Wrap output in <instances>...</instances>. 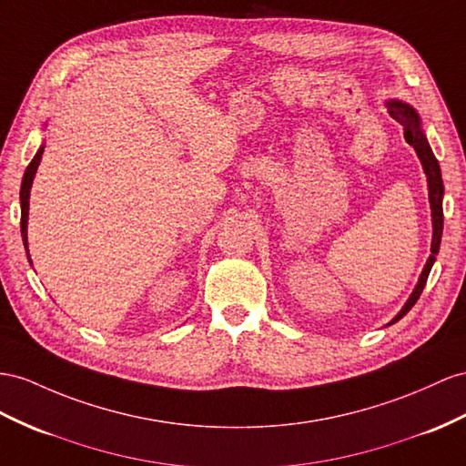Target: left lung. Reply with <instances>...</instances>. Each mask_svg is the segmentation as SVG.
Returning <instances> with one entry per match:
<instances>
[{"instance_id": "left-lung-1", "label": "left lung", "mask_w": 466, "mask_h": 466, "mask_svg": "<svg viewBox=\"0 0 466 466\" xmlns=\"http://www.w3.org/2000/svg\"><path fill=\"white\" fill-rule=\"evenodd\" d=\"M388 112L393 119H398V122L403 126V136L405 141L410 143V146L415 149L417 157H420L421 165H423V171L427 177V188H429V205H431V218H433V240H431V256H429L427 264L421 271L420 281H417L413 293L410 295V299L405 301V305L401 307V311L391 319V323H398L401 317H405L410 313V309L417 303L420 299V295L425 288L427 278H429V271H431L433 264H435V256L439 254V246H441V234H443V178H441V167L439 161L435 159V155L429 147V141L423 134L421 129V119L420 114L415 112V108H411L410 104H405L401 100H388Z\"/></svg>"}]
</instances>
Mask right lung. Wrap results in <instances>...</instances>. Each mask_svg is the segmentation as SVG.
I'll use <instances>...</instances> for the list:
<instances>
[{"label":"right lung","instance_id":"add662e5","mask_svg":"<svg viewBox=\"0 0 466 466\" xmlns=\"http://www.w3.org/2000/svg\"><path fill=\"white\" fill-rule=\"evenodd\" d=\"M45 146L39 147L37 155H35L33 161L27 165L25 175H23V183H21V193H19V200H21V238H23V246L27 249V258H29V248H27V220H29V195H31V185L35 173H37V167L41 163V155H43ZM31 261V259H29Z\"/></svg>","mask_w":466,"mask_h":466}]
</instances>
